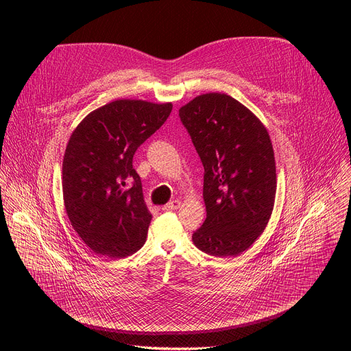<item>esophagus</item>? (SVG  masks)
Segmentation results:
<instances>
[{
	"mask_svg": "<svg viewBox=\"0 0 351 351\" xmlns=\"http://www.w3.org/2000/svg\"><path fill=\"white\" fill-rule=\"evenodd\" d=\"M179 206H180V202L175 199V200L169 202L168 205H165V206L162 208V210H165V212H172V210H176Z\"/></svg>",
	"mask_w": 351,
	"mask_h": 351,
	"instance_id": "obj_1",
	"label": "esophagus"
}]
</instances>
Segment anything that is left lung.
Instances as JSON below:
<instances>
[{
    "label": "left lung",
    "mask_w": 351,
    "mask_h": 351,
    "mask_svg": "<svg viewBox=\"0 0 351 351\" xmlns=\"http://www.w3.org/2000/svg\"><path fill=\"white\" fill-rule=\"evenodd\" d=\"M205 169L206 220L192 234L197 249L237 256L265 230L274 205L270 136L250 110L226 94H205L179 109Z\"/></svg>",
    "instance_id": "obj_1"
}]
</instances>
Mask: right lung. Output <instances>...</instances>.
<instances>
[{"label": "right lung", "instance_id": "right-lung-1", "mask_svg": "<svg viewBox=\"0 0 351 351\" xmlns=\"http://www.w3.org/2000/svg\"><path fill=\"white\" fill-rule=\"evenodd\" d=\"M171 110L172 104L119 99L90 112L71 135L64 204L72 228L94 253L121 259L143 246L152 215L132 160Z\"/></svg>", "mask_w": 351, "mask_h": 351}]
</instances>
